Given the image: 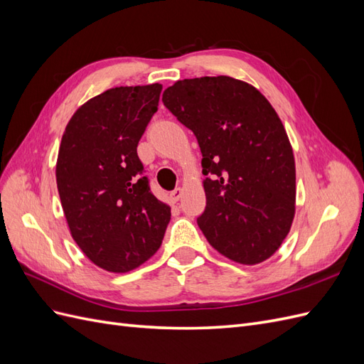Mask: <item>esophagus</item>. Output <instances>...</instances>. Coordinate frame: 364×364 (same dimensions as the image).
I'll return each instance as SVG.
<instances>
[{
	"instance_id": "obj_1",
	"label": "esophagus",
	"mask_w": 364,
	"mask_h": 364,
	"mask_svg": "<svg viewBox=\"0 0 364 364\" xmlns=\"http://www.w3.org/2000/svg\"><path fill=\"white\" fill-rule=\"evenodd\" d=\"M182 188H176V190H173L171 193H170V200L173 202V203H176V202H179V199L182 197Z\"/></svg>"
}]
</instances>
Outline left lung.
Listing matches in <instances>:
<instances>
[{
	"label": "left lung",
	"instance_id": "8db88e82",
	"mask_svg": "<svg viewBox=\"0 0 364 364\" xmlns=\"http://www.w3.org/2000/svg\"><path fill=\"white\" fill-rule=\"evenodd\" d=\"M162 102L199 142L206 208L197 225L209 245L249 266L270 258L293 223L296 168L267 98L246 82L217 75L178 80Z\"/></svg>",
	"mask_w": 364,
	"mask_h": 364
}]
</instances>
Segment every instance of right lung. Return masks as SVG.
Instances as JSON below:
<instances>
[{
	"label": "right lung",
	"instance_id": "add662e5",
	"mask_svg": "<svg viewBox=\"0 0 364 364\" xmlns=\"http://www.w3.org/2000/svg\"><path fill=\"white\" fill-rule=\"evenodd\" d=\"M162 85L119 86L77 109L63 132L56 181L71 235L98 267L134 270L159 249L170 206L150 191L136 147Z\"/></svg>",
	"mask_w": 364,
	"mask_h": 364
}]
</instances>
